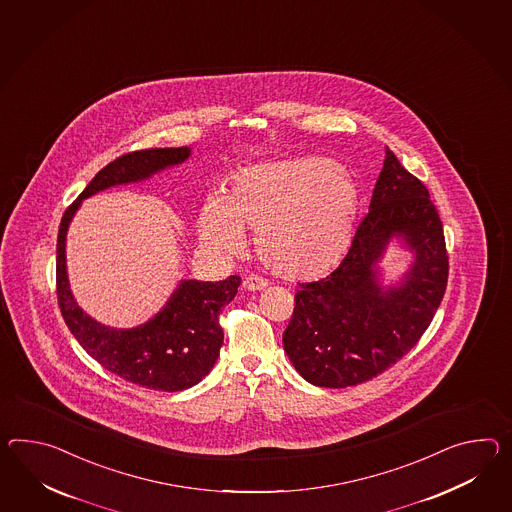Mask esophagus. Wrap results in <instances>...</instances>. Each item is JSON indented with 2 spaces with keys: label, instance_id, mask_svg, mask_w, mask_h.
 <instances>
[{
  "label": "esophagus",
  "instance_id": "obj_1",
  "mask_svg": "<svg viewBox=\"0 0 512 512\" xmlns=\"http://www.w3.org/2000/svg\"><path fill=\"white\" fill-rule=\"evenodd\" d=\"M242 287L248 292H257V290H264L268 287V281L264 277H259V275H248V277H244Z\"/></svg>",
  "mask_w": 512,
  "mask_h": 512
}]
</instances>
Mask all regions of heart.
I'll return each instance as SVG.
<instances>
[{
	"instance_id": "heart-1",
	"label": "heart",
	"mask_w": 512,
	"mask_h": 512,
	"mask_svg": "<svg viewBox=\"0 0 512 512\" xmlns=\"http://www.w3.org/2000/svg\"><path fill=\"white\" fill-rule=\"evenodd\" d=\"M361 188L344 164L290 157L238 170L222 198L205 201L198 237L207 250L238 255L257 231L262 262L287 279L331 274L348 253Z\"/></svg>"
}]
</instances>
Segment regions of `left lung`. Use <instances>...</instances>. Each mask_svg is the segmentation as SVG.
Wrapping results in <instances>:
<instances>
[{
    "label": "left lung",
    "mask_w": 512,
    "mask_h": 512,
    "mask_svg": "<svg viewBox=\"0 0 512 512\" xmlns=\"http://www.w3.org/2000/svg\"><path fill=\"white\" fill-rule=\"evenodd\" d=\"M392 239L413 262L385 288L378 262ZM448 285L444 229L429 192L387 148L348 255L333 274L301 283L283 346L314 387L370 381L411 351L431 324Z\"/></svg>",
    "instance_id": "left-lung-1"
}]
</instances>
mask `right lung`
Returning <instances> with one entry per match:
<instances>
[{"mask_svg": "<svg viewBox=\"0 0 512 512\" xmlns=\"http://www.w3.org/2000/svg\"><path fill=\"white\" fill-rule=\"evenodd\" d=\"M190 153L192 150L183 146L133 151L118 157L94 175L66 209L57 237V298L75 340L111 374L163 392L194 387L211 372L224 344L218 316L237 296L240 277L229 275L216 283L183 279L163 309L146 324L116 329L96 322L77 305L66 272V233L83 200L107 188L148 181L166 168L185 163Z\"/></svg>", "mask_w": 512, "mask_h": 512, "instance_id": "right-lung-1", "label": "right lung"}]
</instances>
